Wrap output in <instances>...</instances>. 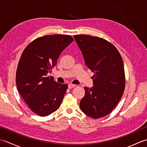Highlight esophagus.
<instances>
[{"label": "esophagus", "mask_w": 147, "mask_h": 147, "mask_svg": "<svg viewBox=\"0 0 147 147\" xmlns=\"http://www.w3.org/2000/svg\"><path fill=\"white\" fill-rule=\"evenodd\" d=\"M75 86H76L75 85H73V84L69 83V85H68V88L71 89V88H74V87Z\"/></svg>", "instance_id": "34e87169"}]
</instances>
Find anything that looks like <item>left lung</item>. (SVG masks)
Here are the masks:
<instances>
[{
	"label": "left lung",
	"instance_id": "8db88e82",
	"mask_svg": "<svg viewBox=\"0 0 147 147\" xmlns=\"http://www.w3.org/2000/svg\"><path fill=\"white\" fill-rule=\"evenodd\" d=\"M74 38L82 52L85 64L93 73L92 88L85 87L80 109L88 116L98 119L112 111L125 87L123 61L117 49L101 38L85 35Z\"/></svg>",
	"mask_w": 147,
	"mask_h": 147
}]
</instances>
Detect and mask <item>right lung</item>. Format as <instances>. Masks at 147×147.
<instances>
[{"instance_id": "1", "label": "right lung", "mask_w": 147, "mask_h": 147, "mask_svg": "<svg viewBox=\"0 0 147 147\" xmlns=\"http://www.w3.org/2000/svg\"><path fill=\"white\" fill-rule=\"evenodd\" d=\"M73 41V37L65 35L39 37L21 56L16 79L18 92L31 110L40 116L57 110L64 98L67 85L57 83L47 74Z\"/></svg>"}]
</instances>
